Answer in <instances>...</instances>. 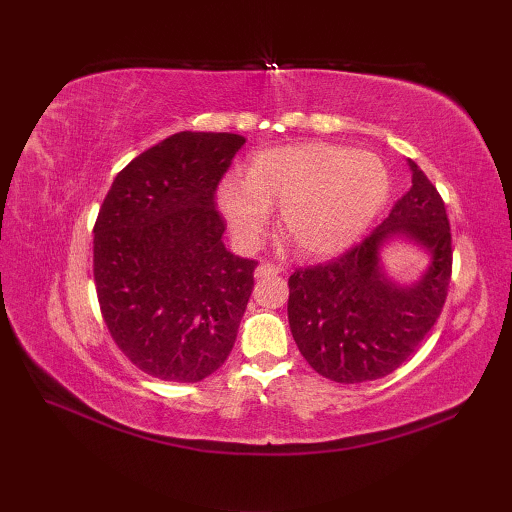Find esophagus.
<instances>
[{
    "mask_svg": "<svg viewBox=\"0 0 512 512\" xmlns=\"http://www.w3.org/2000/svg\"><path fill=\"white\" fill-rule=\"evenodd\" d=\"M273 275H281V266L270 264V262H262L255 268V277L264 279V277H273Z\"/></svg>",
    "mask_w": 512,
    "mask_h": 512,
    "instance_id": "34e87169",
    "label": "esophagus"
}]
</instances>
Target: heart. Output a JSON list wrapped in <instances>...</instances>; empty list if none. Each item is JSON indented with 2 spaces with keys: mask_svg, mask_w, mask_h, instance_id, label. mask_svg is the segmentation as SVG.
Listing matches in <instances>:
<instances>
[{
  "mask_svg": "<svg viewBox=\"0 0 512 512\" xmlns=\"http://www.w3.org/2000/svg\"><path fill=\"white\" fill-rule=\"evenodd\" d=\"M389 191L383 160L367 151L306 143L257 154L246 176H228L217 206L239 244L257 246L273 206L297 253L325 257L350 246Z\"/></svg>",
  "mask_w": 512,
  "mask_h": 512,
  "instance_id": "obj_1",
  "label": "heart"
}]
</instances>
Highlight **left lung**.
<instances>
[{
  "label": "left lung",
  "instance_id": "obj_1",
  "mask_svg": "<svg viewBox=\"0 0 512 512\" xmlns=\"http://www.w3.org/2000/svg\"><path fill=\"white\" fill-rule=\"evenodd\" d=\"M411 189L372 235L328 264L288 279V321L299 352L334 383H367L394 372L436 325L451 281V226L438 189L409 160ZM396 236L420 245L432 262L413 285H398L379 262Z\"/></svg>",
  "mask_w": 512,
  "mask_h": 512
}]
</instances>
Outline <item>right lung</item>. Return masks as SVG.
<instances>
[{
	"instance_id": "1",
	"label": "right lung",
	"mask_w": 512,
	"mask_h": 512,
	"mask_svg": "<svg viewBox=\"0 0 512 512\" xmlns=\"http://www.w3.org/2000/svg\"><path fill=\"white\" fill-rule=\"evenodd\" d=\"M239 134L180 132L118 173L94 224L103 321L145 374L198 383L231 354L255 259L226 250L215 191Z\"/></svg>"
}]
</instances>
